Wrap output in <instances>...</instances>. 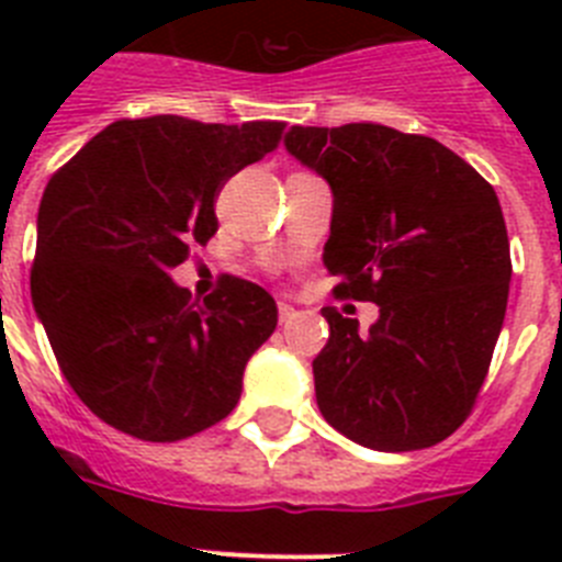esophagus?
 I'll use <instances>...</instances> for the list:
<instances>
[{
    "instance_id": "34e87169",
    "label": "esophagus",
    "mask_w": 562,
    "mask_h": 562,
    "mask_svg": "<svg viewBox=\"0 0 562 562\" xmlns=\"http://www.w3.org/2000/svg\"><path fill=\"white\" fill-rule=\"evenodd\" d=\"M297 312H295V306H290V304H278V321H281V324H290L292 317H295Z\"/></svg>"
}]
</instances>
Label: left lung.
<instances>
[{
  "mask_svg": "<svg viewBox=\"0 0 562 562\" xmlns=\"http://www.w3.org/2000/svg\"><path fill=\"white\" fill-rule=\"evenodd\" d=\"M284 148L331 188L337 295L380 306L369 331L324 310L317 408L362 448L439 445L473 408L504 326L513 261L493 186L434 137L380 123L292 126Z\"/></svg>",
  "mask_w": 562,
  "mask_h": 562,
  "instance_id": "8db88e82",
  "label": "left lung"
}]
</instances>
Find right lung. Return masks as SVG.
Masks as SVG:
<instances>
[{"label": "right lung", "instance_id": "right-lung-1", "mask_svg": "<svg viewBox=\"0 0 562 562\" xmlns=\"http://www.w3.org/2000/svg\"><path fill=\"white\" fill-rule=\"evenodd\" d=\"M281 128L117 121L44 188L33 310L72 391L112 428L177 441L236 408L247 360L276 331V301L227 276L191 304L171 270L216 233L220 188L272 151Z\"/></svg>", "mask_w": 562, "mask_h": 562}]
</instances>
